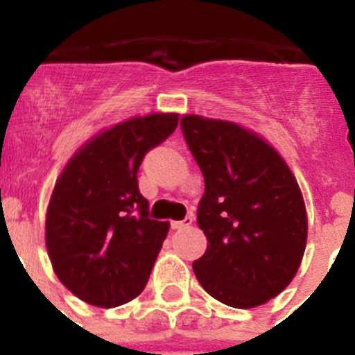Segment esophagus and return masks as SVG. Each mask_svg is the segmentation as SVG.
Masks as SVG:
<instances>
[{"mask_svg":"<svg viewBox=\"0 0 355 355\" xmlns=\"http://www.w3.org/2000/svg\"><path fill=\"white\" fill-rule=\"evenodd\" d=\"M192 224V216H187V218H183V220H172L171 222V229H184L188 227V225Z\"/></svg>","mask_w":355,"mask_h":355,"instance_id":"1","label":"esophagus"}]
</instances>
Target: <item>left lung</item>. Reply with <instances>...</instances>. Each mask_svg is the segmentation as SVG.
<instances>
[{"label":"left lung","mask_w":355,"mask_h":355,"mask_svg":"<svg viewBox=\"0 0 355 355\" xmlns=\"http://www.w3.org/2000/svg\"><path fill=\"white\" fill-rule=\"evenodd\" d=\"M181 130L205 175L197 224L208 247L193 272L238 309L274 299L295 277L307 240L302 193L277 150L234 122L184 115Z\"/></svg>","instance_id":"8db88e82"}]
</instances>
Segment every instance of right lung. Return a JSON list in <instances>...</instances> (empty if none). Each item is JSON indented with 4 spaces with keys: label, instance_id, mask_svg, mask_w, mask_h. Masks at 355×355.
Returning a JSON list of instances; mask_svg holds the SVG:
<instances>
[{
    "label": "right lung",
    "instance_id": "right-lung-1",
    "mask_svg": "<svg viewBox=\"0 0 355 355\" xmlns=\"http://www.w3.org/2000/svg\"><path fill=\"white\" fill-rule=\"evenodd\" d=\"M178 121L150 114L121 122L85 144L56 181L46 247L62 284L87 304L121 306L146 288L168 224L149 218L137 174Z\"/></svg>",
    "mask_w": 355,
    "mask_h": 355
}]
</instances>
